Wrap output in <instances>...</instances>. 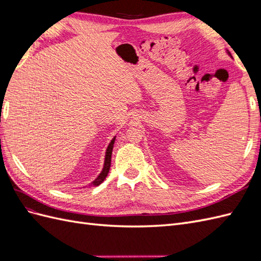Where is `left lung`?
<instances>
[{"label": "left lung", "instance_id": "left-lung-1", "mask_svg": "<svg viewBox=\"0 0 261 261\" xmlns=\"http://www.w3.org/2000/svg\"><path fill=\"white\" fill-rule=\"evenodd\" d=\"M227 53H228V52H227ZM228 54H230V53H228Z\"/></svg>", "mask_w": 261, "mask_h": 261}]
</instances>
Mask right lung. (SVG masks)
Listing matches in <instances>:
<instances>
[{
  "mask_svg": "<svg viewBox=\"0 0 261 261\" xmlns=\"http://www.w3.org/2000/svg\"><path fill=\"white\" fill-rule=\"evenodd\" d=\"M114 141H115V137L111 140V143L109 144L107 151H106V158H105V164H103V169H102L101 173L98 175V177L94 179L91 185L93 186H98L100 185L102 181L106 179V177L108 176V173L110 171V167H111V156H112V150H113V146H114Z\"/></svg>",
  "mask_w": 261,
  "mask_h": 261,
  "instance_id": "1",
  "label": "right lung"
}]
</instances>
